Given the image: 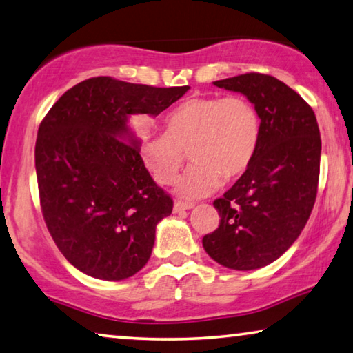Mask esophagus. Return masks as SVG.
Masks as SVG:
<instances>
[{"instance_id":"34e87169","label":"esophagus","mask_w":353,"mask_h":353,"mask_svg":"<svg viewBox=\"0 0 353 353\" xmlns=\"http://www.w3.org/2000/svg\"><path fill=\"white\" fill-rule=\"evenodd\" d=\"M194 207L193 203H190V201H176L174 203V212H182V210H188Z\"/></svg>"}]
</instances>
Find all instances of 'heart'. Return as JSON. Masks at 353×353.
I'll use <instances>...</instances> for the list:
<instances>
[{
    "label": "heart",
    "instance_id": "heart-1",
    "mask_svg": "<svg viewBox=\"0 0 353 353\" xmlns=\"http://www.w3.org/2000/svg\"><path fill=\"white\" fill-rule=\"evenodd\" d=\"M165 132L143 137L138 155L160 185L174 181L187 150L193 161L177 179L176 192L199 198L250 170L261 146L262 124L254 105L243 96H199L168 111Z\"/></svg>",
    "mask_w": 353,
    "mask_h": 353
}]
</instances>
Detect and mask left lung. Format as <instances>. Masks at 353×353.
I'll return each instance as SVG.
<instances>
[{
    "mask_svg": "<svg viewBox=\"0 0 353 353\" xmlns=\"http://www.w3.org/2000/svg\"><path fill=\"white\" fill-rule=\"evenodd\" d=\"M214 85L243 94L254 105L262 137L250 170L214 201L220 226L203 237V247L218 264L254 270L286 253L311 215L321 132L311 106L275 77L251 72Z\"/></svg>",
    "mask_w": 353,
    "mask_h": 353,
    "instance_id": "left-lung-1",
    "label": "left lung"
}]
</instances>
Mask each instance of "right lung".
<instances>
[{"instance_id": "right-lung-1", "label": "right lung", "mask_w": 353, "mask_h": 353, "mask_svg": "<svg viewBox=\"0 0 353 353\" xmlns=\"http://www.w3.org/2000/svg\"><path fill=\"white\" fill-rule=\"evenodd\" d=\"M188 89L89 78L42 119L34 152L42 215L56 247L80 272L121 281L146 265L172 199L139 160L128 117L159 116Z\"/></svg>"}]
</instances>
